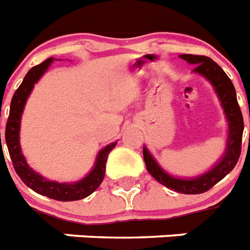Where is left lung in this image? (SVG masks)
<instances>
[{
	"instance_id": "obj_1",
	"label": "left lung",
	"mask_w": 250,
	"mask_h": 250,
	"mask_svg": "<svg viewBox=\"0 0 250 250\" xmlns=\"http://www.w3.org/2000/svg\"><path fill=\"white\" fill-rule=\"evenodd\" d=\"M181 59L186 61L188 64H193L195 68L192 73L201 76L210 83L215 94L219 99L221 107L223 108V113L227 121V139L226 148L222 156L209 169L196 177H188V178H181L175 175L169 174L163 167H160L156 159L152 156L147 147H143V159H145L146 167L153 178L159 183L173 189L175 192L186 193V195H197L203 193L211 188L215 183H218L232 170L236 165L237 160L240 157L241 152V138L244 131V121L241 115L240 107L237 103L236 91L233 87V83L229 79V76L225 73L214 61L210 58L203 57V55H191V54H182L179 55Z\"/></svg>"
}]
</instances>
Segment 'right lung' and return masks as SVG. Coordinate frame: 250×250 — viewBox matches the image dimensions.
Returning a JSON list of instances; mask_svg holds the SVG:
<instances>
[{
    "mask_svg": "<svg viewBox=\"0 0 250 250\" xmlns=\"http://www.w3.org/2000/svg\"><path fill=\"white\" fill-rule=\"evenodd\" d=\"M53 62L54 58H49L45 62H42L41 64L35 65L33 68L29 69L24 77L23 83H21V86L18 87L17 91L14 93L11 104H10L9 119H7V124H6L5 141L11 161H13L14 169L17 171V174L21 177V181L24 182V185L28 186L35 192L50 197V199H54V200H81L83 197L91 195L102 183V181L104 178L107 157H108V153L117 145V141L112 142L108 146H105L104 148H102L98 152L93 169L83 178L76 182H62V183H59V182L50 181V179L45 178L28 165L27 160L21 152V135L19 134H21V123L24 107H25L28 97L31 95L35 85L45 75V72L49 69Z\"/></svg>",
    "mask_w": 250,
    "mask_h": 250,
    "instance_id": "1",
    "label": "right lung"
}]
</instances>
